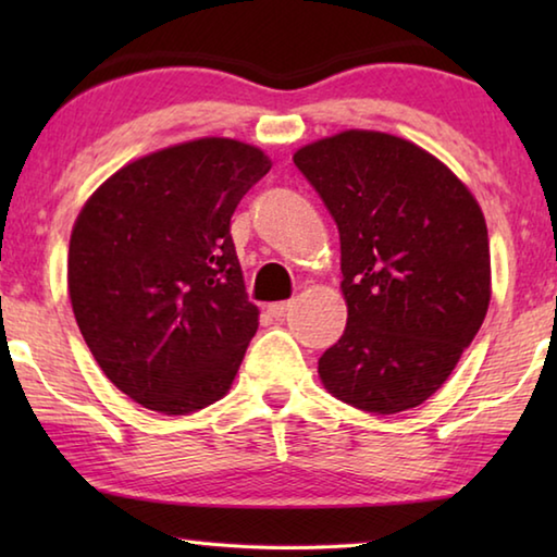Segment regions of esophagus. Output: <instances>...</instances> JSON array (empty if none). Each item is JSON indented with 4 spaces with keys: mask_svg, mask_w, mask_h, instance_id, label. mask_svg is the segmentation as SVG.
Listing matches in <instances>:
<instances>
[{
    "mask_svg": "<svg viewBox=\"0 0 557 557\" xmlns=\"http://www.w3.org/2000/svg\"><path fill=\"white\" fill-rule=\"evenodd\" d=\"M289 307H292V301H272V305H268V314L280 319V317H285Z\"/></svg>",
    "mask_w": 557,
    "mask_h": 557,
    "instance_id": "obj_1",
    "label": "esophagus"
}]
</instances>
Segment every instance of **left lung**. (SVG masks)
I'll return each mask as SVG.
<instances>
[{"mask_svg": "<svg viewBox=\"0 0 557 557\" xmlns=\"http://www.w3.org/2000/svg\"><path fill=\"white\" fill-rule=\"evenodd\" d=\"M295 164L342 240L346 329L319 379L358 410L418 408L455 371L492 299L484 213L449 169L408 139L346 129Z\"/></svg>", "mask_w": 557, "mask_h": 557, "instance_id": "left-lung-1", "label": "left lung"}]
</instances>
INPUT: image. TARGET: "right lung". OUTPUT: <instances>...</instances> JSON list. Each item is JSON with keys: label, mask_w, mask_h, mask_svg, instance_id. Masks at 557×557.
Returning <instances> with one entry per match:
<instances>
[{"label": "right lung", "mask_w": 557, "mask_h": 557, "mask_svg": "<svg viewBox=\"0 0 557 557\" xmlns=\"http://www.w3.org/2000/svg\"><path fill=\"white\" fill-rule=\"evenodd\" d=\"M270 166L238 139H194L122 166L75 219V322L102 373L145 408L188 414L228 393L260 314L231 215Z\"/></svg>", "instance_id": "1"}]
</instances>
